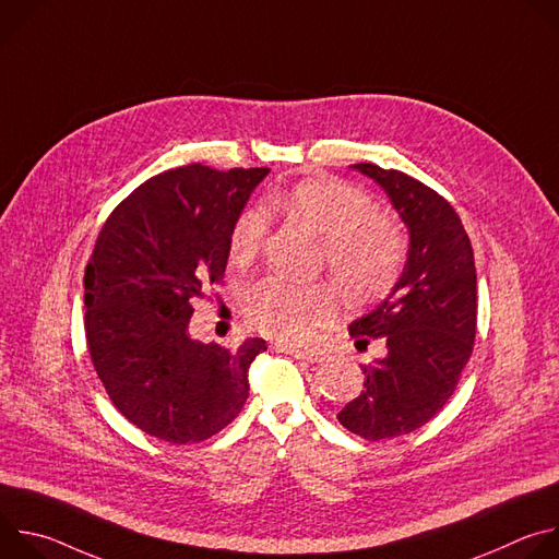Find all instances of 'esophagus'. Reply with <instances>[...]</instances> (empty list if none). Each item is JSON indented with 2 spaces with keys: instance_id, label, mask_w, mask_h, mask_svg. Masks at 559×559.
<instances>
[{
  "instance_id": "esophagus-1",
  "label": "esophagus",
  "mask_w": 559,
  "mask_h": 559,
  "mask_svg": "<svg viewBox=\"0 0 559 559\" xmlns=\"http://www.w3.org/2000/svg\"><path fill=\"white\" fill-rule=\"evenodd\" d=\"M278 352H285V354L294 356L296 360H307V362H323L328 358V354L321 349H296V347L278 345Z\"/></svg>"
}]
</instances>
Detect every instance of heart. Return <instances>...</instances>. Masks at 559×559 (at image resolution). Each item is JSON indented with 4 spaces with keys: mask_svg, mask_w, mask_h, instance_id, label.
<instances>
[{
    "mask_svg": "<svg viewBox=\"0 0 559 559\" xmlns=\"http://www.w3.org/2000/svg\"><path fill=\"white\" fill-rule=\"evenodd\" d=\"M265 210H283L313 236L325 241L328 265L352 300H371L386 292L403 265V238L378 216L376 203L358 188L321 177L307 179L287 192L270 194ZM270 218L261 207L238 214L229 234V257L252 261L267 236ZM252 323L265 334L305 343L338 311L336 294L325 283H292L265 278L248 300Z\"/></svg>",
    "mask_w": 559,
    "mask_h": 559,
    "instance_id": "b5f03b06",
    "label": "heart"
}]
</instances>
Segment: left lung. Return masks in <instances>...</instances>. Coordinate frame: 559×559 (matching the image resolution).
<instances>
[{
    "label": "left lung",
    "instance_id": "1",
    "mask_svg": "<svg viewBox=\"0 0 559 559\" xmlns=\"http://www.w3.org/2000/svg\"><path fill=\"white\" fill-rule=\"evenodd\" d=\"M352 168L384 190L409 231L395 285L349 325L356 347L386 345L382 358L360 365L362 391L338 414L347 431L376 442L420 429L455 391L473 352L477 278L464 225L438 192L397 170Z\"/></svg>",
    "mask_w": 559,
    "mask_h": 559
}]
</instances>
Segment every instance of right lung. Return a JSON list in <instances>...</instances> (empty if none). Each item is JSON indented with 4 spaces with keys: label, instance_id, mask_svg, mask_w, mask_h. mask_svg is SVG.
Wrapping results in <instances>:
<instances>
[{
    "label": "right lung",
    "instance_id": "right-lung-1",
    "mask_svg": "<svg viewBox=\"0 0 559 559\" xmlns=\"http://www.w3.org/2000/svg\"><path fill=\"white\" fill-rule=\"evenodd\" d=\"M270 168L201 164L139 186L104 223L84 276L86 338L112 405L141 431L201 442L241 414L248 369L267 349L190 336L194 298L223 278L234 221Z\"/></svg>",
    "mask_w": 559,
    "mask_h": 559
}]
</instances>
